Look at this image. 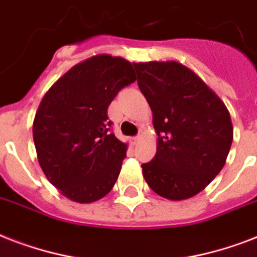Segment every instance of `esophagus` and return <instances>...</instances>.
Wrapping results in <instances>:
<instances>
[{"label": "esophagus", "mask_w": 257, "mask_h": 257, "mask_svg": "<svg viewBox=\"0 0 257 257\" xmlns=\"http://www.w3.org/2000/svg\"><path fill=\"white\" fill-rule=\"evenodd\" d=\"M139 140H140V137H139V136L131 137V139H129V143H131L132 145H136L137 143H139Z\"/></svg>", "instance_id": "obj_1"}]
</instances>
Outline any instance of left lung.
<instances>
[{"instance_id":"1","label":"left lung","mask_w":257,"mask_h":257,"mask_svg":"<svg viewBox=\"0 0 257 257\" xmlns=\"http://www.w3.org/2000/svg\"><path fill=\"white\" fill-rule=\"evenodd\" d=\"M137 84L153 113L157 152L141 165L153 192L185 200L223 169L233 140L231 114L197 74L177 61L135 62Z\"/></svg>"}]
</instances>
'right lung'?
Wrapping results in <instances>:
<instances>
[{"instance_id":"right-lung-1","label":"right lung","mask_w":257,"mask_h":257,"mask_svg":"<svg viewBox=\"0 0 257 257\" xmlns=\"http://www.w3.org/2000/svg\"><path fill=\"white\" fill-rule=\"evenodd\" d=\"M136 80L128 60L97 54L68 70L42 97L33 121L37 160L66 199L88 204L112 191L128 145L109 133L108 106Z\"/></svg>"}]
</instances>
